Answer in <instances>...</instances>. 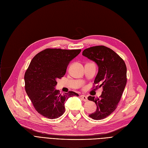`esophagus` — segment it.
I'll return each instance as SVG.
<instances>
[{
	"instance_id": "obj_1",
	"label": "esophagus",
	"mask_w": 148,
	"mask_h": 148,
	"mask_svg": "<svg viewBox=\"0 0 148 148\" xmlns=\"http://www.w3.org/2000/svg\"><path fill=\"white\" fill-rule=\"evenodd\" d=\"M80 97L82 98V99L84 101H87L88 100V97L86 96V95H82L81 96H80Z\"/></svg>"
}]
</instances>
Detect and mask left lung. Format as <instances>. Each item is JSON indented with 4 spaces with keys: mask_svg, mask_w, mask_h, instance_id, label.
<instances>
[{
    "mask_svg": "<svg viewBox=\"0 0 148 148\" xmlns=\"http://www.w3.org/2000/svg\"><path fill=\"white\" fill-rule=\"evenodd\" d=\"M82 54L98 65L94 83L103 89L99 98L92 96L88 98L97 106L96 111L89 116L95 120L103 119L115 110L121 99L127 80L126 65L118 54L103 45L85 49Z\"/></svg>",
    "mask_w": 148,
    "mask_h": 148,
    "instance_id": "left-lung-1",
    "label": "left lung"
}]
</instances>
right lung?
Segmentation results:
<instances>
[{"instance_id":"add662e5","label":"right lung","mask_w":148,"mask_h":148,"mask_svg":"<svg viewBox=\"0 0 148 148\" xmlns=\"http://www.w3.org/2000/svg\"><path fill=\"white\" fill-rule=\"evenodd\" d=\"M81 50L47 49L32 59L25 75V89L36 110L44 117L58 118L65 112V103L77 93L62 95L55 89L57 80L64 77L69 62Z\"/></svg>"}]
</instances>
